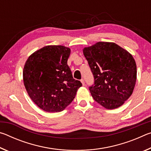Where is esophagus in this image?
Wrapping results in <instances>:
<instances>
[{
	"instance_id": "34e87169",
	"label": "esophagus",
	"mask_w": 151,
	"mask_h": 151,
	"mask_svg": "<svg viewBox=\"0 0 151 151\" xmlns=\"http://www.w3.org/2000/svg\"><path fill=\"white\" fill-rule=\"evenodd\" d=\"M81 82L82 85H83V86L85 85V81H84V79H83V78H82V79H81Z\"/></svg>"
}]
</instances>
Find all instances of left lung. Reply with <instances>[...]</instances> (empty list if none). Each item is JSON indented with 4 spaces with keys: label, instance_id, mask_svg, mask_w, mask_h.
Listing matches in <instances>:
<instances>
[{
    "label": "left lung",
    "instance_id": "left-lung-1",
    "mask_svg": "<svg viewBox=\"0 0 151 151\" xmlns=\"http://www.w3.org/2000/svg\"><path fill=\"white\" fill-rule=\"evenodd\" d=\"M94 78L89 90L94 100L106 109L119 108L133 92L137 65L131 53L114 42H98L83 48Z\"/></svg>",
    "mask_w": 151,
    "mask_h": 151
}]
</instances>
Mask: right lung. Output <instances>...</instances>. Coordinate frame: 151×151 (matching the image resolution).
<instances>
[{
	"mask_svg": "<svg viewBox=\"0 0 151 151\" xmlns=\"http://www.w3.org/2000/svg\"><path fill=\"white\" fill-rule=\"evenodd\" d=\"M70 49L48 45L29 56L23 68V82L32 101L48 112L63 111L82 86L74 79L67 60Z\"/></svg>",
	"mask_w": 151,
	"mask_h": 151,
	"instance_id": "add662e5",
	"label": "right lung"
}]
</instances>
